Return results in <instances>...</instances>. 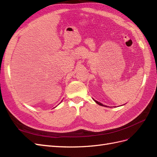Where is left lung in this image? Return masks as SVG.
<instances>
[{
  "mask_svg": "<svg viewBox=\"0 0 157 157\" xmlns=\"http://www.w3.org/2000/svg\"><path fill=\"white\" fill-rule=\"evenodd\" d=\"M94 101L96 102V103H97L98 104H99V105H101V106H105V105H103V104L102 103H99V102H98V101H96V100H94Z\"/></svg>",
  "mask_w": 157,
  "mask_h": 157,
  "instance_id": "left-lung-1",
  "label": "left lung"
}]
</instances>
